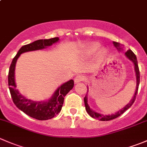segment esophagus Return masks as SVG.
<instances>
[{"label":"esophagus","instance_id":"obj_1","mask_svg":"<svg viewBox=\"0 0 147 147\" xmlns=\"http://www.w3.org/2000/svg\"><path fill=\"white\" fill-rule=\"evenodd\" d=\"M85 79H86L85 76H84V75H77V76L75 77L74 81H75V83H78L80 82H82V81H84L85 80Z\"/></svg>","mask_w":147,"mask_h":147}]
</instances>
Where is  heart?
<instances>
[{
	"label": "heart",
	"mask_w": 147,
	"mask_h": 147,
	"mask_svg": "<svg viewBox=\"0 0 147 147\" xmlns=\"http://www.w3.org/2000/svg\"><path fill=\"white\" fill-rule=\"evenodd\" d=\"M100 47V45L97 42H92V43H90V45L87 46V49H86V52L88 54L91 55L93 54V53H95L97 50ZM105 53V50H102L101 52H100V54L103 55Z\"/></svg>",
	"instance_id": "heart-1"
}]
</instances>
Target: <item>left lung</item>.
Masks as SVG:
<instances>
[{
	"instance_id": "1",
	"label": "left lung",
	"mask_w": 147,
	"mask_h": 147,
	"mask_svg": "<svg viewBox=\"0 0 147 147\" xmlns=\"http://www.w3.org/2000/svg\"><path fill=\"white\" fill-rule=\"evenodd\" d=\"M114 44H115V46L117 47V49L118 47H119V44L118 42H114ZM126 56L130 60L133 62L134 65V69H135V72H136V75H137V87H136V90H135V93H134V96L133 97L132 100H131V102L128 104V105H126L123 109H121V110L119 111V112H117L116 114L115 115H108V116H105L103 115H100V114L97 113V112H94V111L92 110L89 107L88 104H87V95H85L84 98V105H85V109L87 110V113L92 117L94 118V119H100L101 121H109V120H112L115 119V118H117L118 117H119L120 115H122L125 111H127L131 105H133L134 101L136 100V96L137 94V92H138V89H139V82H140V75H139V66H138V63H137V57H136L135 54L131 51V50H128L127 52L125 53Z\"/></svg>"
}]
</instances>
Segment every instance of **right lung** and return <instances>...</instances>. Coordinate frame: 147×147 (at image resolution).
I'll return each mask as SVG.
<instances>
[{"label": "right lung", "mask_w": 147, "mask_h": 147, "mask_svg": "<svg viewBox=\"0 0 147 147\" xmlns=\"http://www.w3.org/2000/svg\"><path fill=\"white\" fill-rule=\"evenodd\" d=\"M59 40V38L38 40L32 43L23 45L18 52L10 64L8 72V86L13 102L19 109L28 116L38 120L50 119L55 117L61 111L65 95L73 88L74 81L70 80L57 88L53 97L46 102H35L28 100L18 92L16 89L14 72L16 61L20 54L32 50H41L50 46Z\"/></svg>", "instance_id": "1"}]
</instances>
